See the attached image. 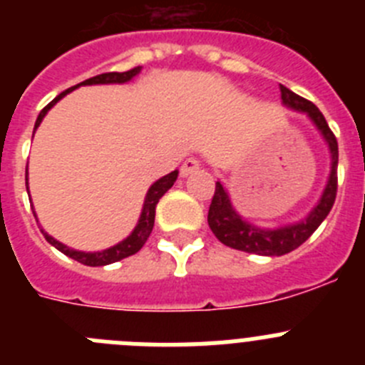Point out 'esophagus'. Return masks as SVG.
<instances>
[{
    "mask_svg": "<svg viewBox=\"0 0 365 365\" xmlns=\"http://www.w3.org/2000/svg\"><path fill=\"white\" fill-rule=\"evenodd\" d=\"M199 168H201V160L195 159V157H188V159L182 163V166H180V175L182 177L190 175V173L197 172Z\"/></svg>",
    "mask_w": 365,
    "mask_h": 365,
    "instance_id": "34e87169",
    "label": "esophagus"
}]
</instances>
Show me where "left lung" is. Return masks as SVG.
I'll return each mask as SVG.
<instances>
[{
	"label": "left lung",
	"mask_w": 365,
	"mask_h": 365,
	"mask_svg": "<svg viewBox=\"0 0 365 365\" xmlns=\"http://www.w3.org/2000/svg\"><path fill=\"white\" fill-rule=\"evenodd\" d=\"M282 100L283 104L298 111H305L312 118L318 130L322 131L324 138L327 140L329 150L333 155V164H331V175L325 186V192L322 195L320 202L316 205L314 210L309 214V217L302 222H296L291 227L278 228V230H261V228L248 225L247 221L237 215V212L232 208L228 193L225 192L221 182H215L214 197L208 210V225L219 241L227 247L241 250L248 254H259V256H283L303 245L312 235V232L320 227L322 221L329 215L331 208L336 199L338 190V143L334 133L329 128L327 120L322 115V111L312 104L311 100L296 95L291 89L282 86Z\"/></svg>",
	"instance_id": "obj_1"
}]
</instances>
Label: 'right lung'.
<instances>
[{
	"label": "right lung",
	"mask_w": 365,
	"mask_h": 365,
	"mask_svg": "<svg viewBox=\"0 0 365 365\" xmlns=\"http://www.w3.org/2000/svg\"><path fill=\"white\" fill-rule=\"evenodd\" d=\"M138 73H140V67H133V69L124 71V73H102V74H96V76H93V78L83 80V82L78 83V86L69 87V89H66L63 93H60V95H58L53 102H49V104L41 109L40 115H38L36 124H34V130H36L38 125H40L41 118L45 117V113L49 111V109L53 108V106L56 104L58 100L62 98V96H66L67 93H71L73 89H76V87L91 86V83H122V82H128V80H131L133 76H137ZM175 179H177V172H172V173H168V175H164L163 179L157 180L155 185H151V188L148 190L146 201H144L143 214H140V219H138V225L135 227V230L131 232V235H128V237H125L122 243L115 245V247L108 248V250H102V252H78V250H73V248L66 247V245H62L60 241L54 240V237H51L47 232H43V230L41 232H43L45 240L49 241L54 248H58L60 252H63L66 256L73 257L74 261H78V263H82V265H87V267L109 265V263L120 261L128 256H133V254H137L138 250L144 247V243H146L148 237H150L151 230H153V222H155V206H157V202H159V199L163 197L164 193L172 188L173 182H175ZM25 185H27V172H25Z\"/></svg>",
	"instance_id": "right-lung-1"
}]
</instances>
